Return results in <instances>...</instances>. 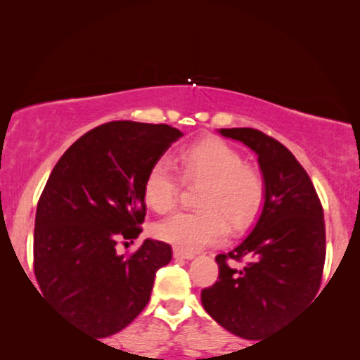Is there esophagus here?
I'll use <instances>...</instances> for the list:
<instances>
[{
    "mask_svg": "<svg viewBox=\"0 0 360 360\" xmlns=\"http://www.w3.org/2000/svg\"><path fill=\"white\" fill-rule=\"evenodd\" d=\"M174 257H175V259L191 260V259L195 257V255L191 254V252H185V250H181V249H174Z\"/></svg>",
    "mask_w": 360,
    "mask_h": 360,
    "instance_id": "obj_1",
    "label": "esophagus"
}]
</instances>
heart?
<instances>
[{"mask_svg":"<svg viewBox=\"0 0 360 360\" xmlns=\"http://www.w3.org/2000/svg\"><path fill=\"white\" fill-rule=\"evenodd\" d=\"M179 162L185 180L203 185L198 211H179L157 224L162 240L185 252L218 244L234 229L245 228L264 203L265 181L257 167L243 162L238 149L219 137H206L180 152ZM180 180L169 160L150 167L144 181V198L152 210L165 213L174 208Z\"/></svg>","mask_w":360,"mask_h":360,"instance_id":"b5f03b06","label":"heart"}]
</instances>
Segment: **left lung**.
I'll return each mask as SVG.
<instances>
[{
	"label": "left lung",
	"mask_w": 360,
	"mask_h": 360,
	"mask_svg": "<svg viewBox=\"0 0 360 360\" xmlns=\"http://www.w3.org/2000/svg\"><path fill=\"white\" fill-rule=\"evenodd\" d=\"M219 134L255 152L265 196L248 238L216 255L219 277L201 290V303L229 333L255 341L316 297L326 257L323 206L307 172L274 137L252 127L219 129ZM229 258L248 262L236 269Z\"/></svg>",
	"instance_id": "left-lung-1"
}]
</instances>
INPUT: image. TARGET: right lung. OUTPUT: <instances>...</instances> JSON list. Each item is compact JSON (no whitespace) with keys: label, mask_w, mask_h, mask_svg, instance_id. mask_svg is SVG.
<instances>
[{"label":"right lung","mask_w":360,"mask_h":360,"mask_svg":"<svg viewBox=\"0 0 360 360\" xmlns=\"http://www.w3.org/2000/svg\"><path fill=\"white\" fill-rule=\"evenodd\" d=\"M181 136L167 124L111 121L73 142L53 167L37 203L34 274L78 329L108 338L149 303L172 248L146 239L120 255L116 245L139 238L147 172Z\"/></svg>","instance_id":"add662e5"}]
</instances>
